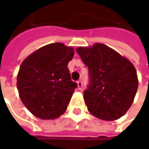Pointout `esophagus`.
Segmentation results:
<instances>
[{"instance_id": "obj_1", "label": "esophagus", "mask_w": 149, "mask_h": 149, "mask_svg": "<svg viewBox=\"0 0 149 149\" xmlns=\"http://www.w3.org/2000/svg\"><path fill=\"white\" fill-rule=\"evenodd\" d=\"M77 85H78V89H82V86H83V84H82V81L79 80L77 82Z\"/></svg>"}]
</instances>
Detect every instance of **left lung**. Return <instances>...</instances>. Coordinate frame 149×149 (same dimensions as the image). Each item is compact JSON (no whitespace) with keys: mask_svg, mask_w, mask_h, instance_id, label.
<instances>
[{"mask_svg":"<svg viewBox=\"0 0 149 149\" xmlns=\"http://www.w3.org/2000/svg\"><path fill=\"white\" fill-rule=\"evenodd\" d=\"M76 52L89 68L84 99L89 113L105 121L118 119L132 105L139 87L134 65L104 44L78 47Z\"/></svg>","mask_w":149,"mask_h":149,"instance_id":"obj_1","label":"left lung"}]
</instances>
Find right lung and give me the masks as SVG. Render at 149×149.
Listing matches in <instances>:
<instances>
[{
	"label": "right lung",
	"instance_id": "1",
	"mask_svg": "<svg viewBox=\"0 0 149 149\" xmlns=\"http://www.w3.org/2000/svg\"><path fill=\"white\" fill-rule=\"evenodd\" d=\"M74 49L52 43L38 49L21 63L16 86L27 109L41 119H54L67 109L77 84L73 82L68 63Z\"/></svg>",
	"mask_w": 149,
	"mask_h": 149
}]
</instances>
